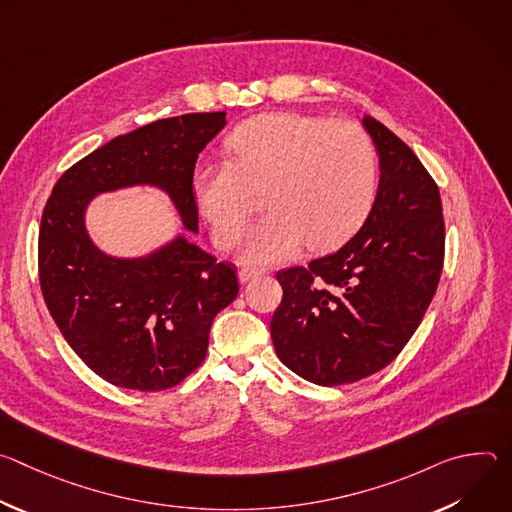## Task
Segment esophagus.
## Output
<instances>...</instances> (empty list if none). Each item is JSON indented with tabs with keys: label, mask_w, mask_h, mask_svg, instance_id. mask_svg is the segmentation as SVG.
<instances>
[{
	"label": "esophagus",
	"mask_w": 512,
	"mask_h": 512,
	"mask_svg": "<svg viewBox=\"0 0 512 512\" xmlns=\"http://www.w3.org/2000/svg\"><path fill=\"white\" fill-rule=\"evenodd\" d=\"M263 273H265L263 269L243 267V269L237 273V279H239V283H247V281H251V279H255V277H259V275H263Z\"/></svg>",
	"instance_id": "34e87169"
}]
</instances>
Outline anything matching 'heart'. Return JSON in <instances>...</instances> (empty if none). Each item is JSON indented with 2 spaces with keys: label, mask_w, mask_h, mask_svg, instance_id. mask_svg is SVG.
Masks as SVG:
<instances>
[{
  "label": "heart",
  "mask_w": 512,
  "mask_h": 512,
  "mask_svg": "<svg viewBox=\"0 0 512 512\" xmlns=\"http://www.w3.org/2000/svg\"><path fill=\"white\" fill-rule=\"evenodd\" d=\"M229 162L200 164L192 198L212 241L229 249L245 233L253 194L267 214L241 247L245 263H281L344 243L369 216L379 182L371 137L350 121L267 113L227 139Z\"/></svg>",
  "instance_id": "b5f03b06"
}]
</instances>
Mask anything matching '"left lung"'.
I'll return each instance as SVG.
<instances>
[{"label": "left lung", "instance_id": "left-lung-1", "mask_svg": "<svg viewBox=\"0 0 512 512\" xmlns=\"http://www.w3.org/2000/svg\"><path fill=\"white\" fill-rule=\"evenodd\" d=\"M379 156V188L360 231L338 251L277 273L283 300L271 318L279 360L334 387L381 369L409 342L444 265L442 198L419 158L364 115Z\"/></svg>", "mask_w": 512, "mask_h": 512}]
</instances>
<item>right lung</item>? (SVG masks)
I'll return each instance as SVG.
<instances>
[{"mask_svg":"<svg viewBox=\"0 0 512 512\" xmlns=\"http://www.w3.org/2000/svg\"><path fill=\"white\" fill-rule=\"evenodd\" d=\"M227 113H188L143 125L95 150L56 182L38 239L42 296L58 330L111 385L164 391L206 356L214 316L239 294L235 267L178 233L139 257H115L87 229L89 204L135 186L162 190L186 233L198 235L192 174Z\"/></svg>","mask_w":512,"mask_h":512,"instance_id":"1","label":"right lung"}]
</instances>
